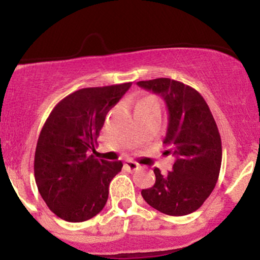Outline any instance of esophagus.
<instances>
[{"label": "esophagus", "mask_w": 260, "mask_h": 260, "mask_svg": "<svg viewBox=\"0 0 260 260\" xmlns=\"http://www.w3.org/2000/svg\"><path fill=\"white\" fill-rule=\"evenodd\" d=\"M124 166H126L127 169H129V170H137V169H139V164L138 162H136V161H133V160H126L124 161Z\"/></svg>", "instance_id": "esophagus-1"}]
</instances>
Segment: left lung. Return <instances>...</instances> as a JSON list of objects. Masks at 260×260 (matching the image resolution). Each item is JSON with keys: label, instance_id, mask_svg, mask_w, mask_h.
I'll use <instances>...</instances> for the list:
<instances>
[{"label": "left lung", "instance_id": "obj_1", "mask_svg": "<svg viewBox=\"0 0 260 260\" xmlns=\"http://www.w3.org/2000/svg\"><path fill=\"white\" fill-rule=\"evenodd\" d=\"M140 88L165 100L169 127L164 144L175 155L172 171L154 169L155 183L142 190L150 207L171 216L193 213L213 192L221 168V138L204 98L192 86L170 78L140 80Z\"/></svg>", "mask_w": 260, "mask_h": 260}]
</instances>
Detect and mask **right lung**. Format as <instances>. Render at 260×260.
Segmentation results:
<instances>
[{
    "instance_id": "1",
    "label": "right lung",
    "mask_w": 260,
    "mask_h": 260,
    "mask_svg": "<svg viewBox=\"0 0 260 260\" xmlns=\"http://www.w3.org/2000/svg\"><path fill=\"white\" fill-rule=\"evenodd\" d=\"M132 83L83 88L53 107L39 136L35 182L52 213L68 222L94 217L105 207L109 184L122 161L96 159L95 151L106 115Z\"/></svg>"
}]
</instances>
